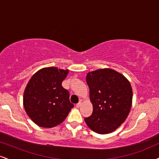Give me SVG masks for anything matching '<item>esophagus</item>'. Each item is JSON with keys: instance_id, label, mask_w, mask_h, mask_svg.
Wrapping results in <instances>:
<instances>
[{"instance_id": "esophagus-1", "label": "esophagus", "mask_w": 159, "mask_h": 159, "mask_svg": "<svg viewBox=\"0 0 159 159\" xmlns=\"http://www.w3.org/2000/svg\"><path fill=\"white\" fill-rule=\"evenodd\" d=\"M81 105H82V102H79L76 104V107H78V108H79V107H80V106H81Z\"/></svg>"}]
</instances>
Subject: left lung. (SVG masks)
Listing matches in <instances>:
<instances>
[{
	"instance_id": "left-lung-1",
	"label": "left lung",
	"mask_w": 159,
	"mask_h": 159,
	"mask_svg": "<svg viewBox=\"0 0 159 159\" xmlns=\"http://www.w3.org/2000/svg\"><path fill=\"white\" fill-rule=\"evenodd\" d=\"M86 82L93 112L85 121L99 134L113 132L124 122L132 105L130 83L122 74L110 68L89 72Z\"/></svg>"
}]
</instances>
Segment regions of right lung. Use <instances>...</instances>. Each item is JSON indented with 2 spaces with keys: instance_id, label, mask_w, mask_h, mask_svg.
<instances>
[{
  "instance_id": "1",
  "label": "right lung",
  "mask_w": 159,
  "mask_h": 159,
  "mask_svg": "<svg viewBox=\"0 0 159 159\" xmlns=\"http://www.w3.org/2000/svg\"><path fill=\"white\" fill-rule=\"evenodd\" d=\"M68 70L44 68L32 76L23 94V106L35 124L53 127L64 121L74 104L62 86Z\"/></svg>"
}]
</instances>
